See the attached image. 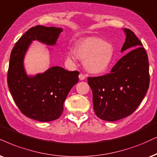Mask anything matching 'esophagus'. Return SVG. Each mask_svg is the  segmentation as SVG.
Listing matches in <instances>:
<instances>
[{"mask_svg": "<svg viewBox=\"0 0 157 157\" xmlns=\"http://www.w3.org/2000/svg\"><path fill=\"white\" fill-rule=\"evenodd\" d=\"M79 79H80V80H84L85 79V76L82 74H80V75H79Z\"/></svg>", "mask_w": 157, "mask_h": 157, "instance_id": "1", "label": "esophagus"}]
</instances>
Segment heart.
<instances>
[{"instance_id":"b5f03b06","label":"heart","mask_w":157,"mask_h":157,"mask_svg":"<svg viewBox=\"0 0 157 157\" xmlns=\"http://www.w3.org/2000/svg\"><path fill=\"white\" fill-rule=\"evenodd\" d=\"M113 56L112 45L96 37L80 40L75 45V51H69L67 55L71 62L77 58L84 61L85 68L93 74L104 72L112 62Z\"/></svg>"}]
</instances>
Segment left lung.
Here are the masks:
<instances>
[{
  "label": "left lung",
  "mask_w": 157,
  "mask_h": 157,
  "mask_svg": "<svg viewBox=\"0 0 157 157\" xmlns=\"http://www.w3.org/2000/svg\"><path fill=\"white\" fill-rule=\"evenodd\" d=\"M123 31L126 38L121 52H130L117 62L109 74L88 78L95 113L109 122L132 114L149 87L147 53L133 32L126 28Z\"/></svg>",
  "instance_id": "8db88e82"
}]
</instances>
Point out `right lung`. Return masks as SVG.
Returning a JSON list of instances; mask_svg holds the SVG:
<instances>
[{"label": "right lung", "instance_id": "1", "mask_svg": "<svg viewBox=\"0 0 157 157\" xmlns=\"http://www.w3.org/2000/svg\"><path fill=\"white\" fill-rule=\"evenodd\" d=\"M61 27L35 26L17 41L10 56L8 85L18 108L27 117L40 122L58 119L64 110L67 95L78 82L79 72L52 67L43 73L28 75L24 60L33 41L48 46L56 44Z\"/></svg>", "mask_w": 157, "mask_h": 157}]
</instances>
